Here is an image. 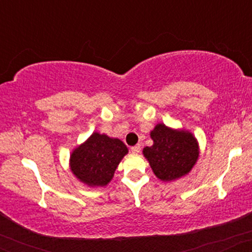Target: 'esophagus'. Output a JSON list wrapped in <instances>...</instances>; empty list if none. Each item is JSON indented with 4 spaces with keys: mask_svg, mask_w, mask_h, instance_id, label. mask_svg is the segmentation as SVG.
Returning <instances> with one entry per match:
<instances>
[{
    "mask_svg": "<svg viewBox=\"0 0 252 252\" xmlns=\"http://www.w3.org/2000/svg\"><path fill=\"white\" fill-rule=\"evenodd\" d=\"M131 153H134V154H138V153L141 152V146L140 144H136V146H134V147H131Z\"/></svg>",
    "mask_w": 252,
    "mask_h": 252,
    "instance_id": "34e87169",
    "label": "esophagus"
}]
</instances>
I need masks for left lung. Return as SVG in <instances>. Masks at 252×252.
<instances>
[{
  "label": "left lung",
  "instance_id": "8db88e82",
  "mask_svg": "<svg viewBox=\"0 0 252 252\" xmlns=\"http://www.w3.org/2000/svg\"><path fill=\"white\" fill-rule=\"evenodd\" d=\"M154 141L143 149L154 174L162 181H172L186 175L193 168L199 156L195 137L185 130H174L158 124L150 132Z\"/></svg>",
  "mask_w": 252,
  "mask_h": 252
}]
</instances>
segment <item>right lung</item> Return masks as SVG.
I'll use <instances>...</instances> for the list:
<instances>
[{
  "mask_svg": "<svg viewBox=\"0 0 252 252\" xmlns=\"http://www.w3.org/2000/svg\"><path fill=\"white\" fill-rule=\"evenodd\" d=\"M126 153L128 148L121 140L94 132L71 154V170L89 186H105Z\"/></svg>",
  "mask_w": 252,
  "mask_h": 252,
  "instance_id": "1",
  "label": "right lung"
}]
</instances>
